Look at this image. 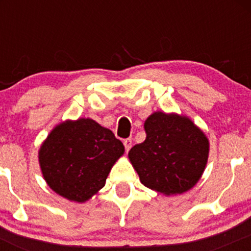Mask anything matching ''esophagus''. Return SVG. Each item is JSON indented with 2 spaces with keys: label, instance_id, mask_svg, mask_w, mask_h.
I'll use <instances>...</instances> for the list:
<instances>
[{
  "label": "esophagus",
  "instance_id": "esophagus-1",
  "mask_svg": "<svg viewBox=\"0 0 251 251\" xmlns=\"http://www.w3.org/2000/svg\"><path fill=\"white\" fill-rule=\"evenodd\" d=\"M124 146H125L126 151H128V150L132 148V139H131V138H127V139L124 140Z\"/></svg>",
  "mask_w": 251,
  "mask_h": 251
}]
</instances>
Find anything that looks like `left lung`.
Segmentation results:
<instances>
[{"mask_svg":"<svg viewBox=\"0 0 251 251\" xmlns=\"http://www.w3.org/2000/svg\"><path fill=\"white\" fill-rule=\"evenodd\" d=\"M146 139L128 152L142 184L165 196L180 195L201 179L209 139L189 117L154 112L144 123Z\"/></svg>","mask_w":251,"mask_h":251,"instance_id":"obj_1","label":"left lung"}]
</instances>
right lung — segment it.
I'll return each mask as SVG.
<instances>
[{"mask_svg": "<svg viewBox=\"0 0 251 251\" xmlns=\"http://www.w3.org/2000/svg\"><path fill=\"white\" fill-rule=\"evenodd\" d=\"M125 152L111 129L96 120H65L50 131L39 150L43 178L55 194L85 203L105 186L112 166Z\"/></svg>", "mask_w": 251, "mask_h": 251, "instance_id": "1", "label": "right lung"}]
</instances>
